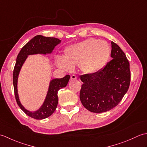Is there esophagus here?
<instances>
[{
    "label": "esophagus",
    "mask_w": 147,
    "mask_h": 147,
    "mask_svg": "<svg viewBox=\"0 0 147 147\" xmlns=\"http://www.w3.org/2000/svg\"><path fill=\"white\" fill-rule=\"evenodd\" d=\"M76 79H77V77L76 75H74V74H73V75L71 76V80H74Z\"/></svg>",
    "instance_id": "34e87169"
}]
</instances>
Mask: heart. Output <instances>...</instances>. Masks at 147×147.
I'll return each mask as SVG.
<instances>
[{"mask_svg": "<svg viewBox=\"0 0 147 147\" xmlns=\"http://www.w3.org/2000/svg\"><path fill=\"white\" fill-rule=\"evenodd\" d=\"M110 53V47L106 42L88 38L67 47L65 57H56V64L59 68L67 71L79 65L83 73L93 74L104 66Z\"/></svg>", "mask_w": 147, "mask_h": 147, "instance_id": "obj_1", "label": "heart"}]
</instances>
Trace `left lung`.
I'll use <instances>...</instances> for the list:
<instances>
[{
  "label": "left lung",
  "instance_id": "obj_1",
  "mask_svg": "<svg viewBox=\"0 0 147 147\" xmlns=\"http://www.w3.org/2000/svg\"><path fill=\"white\" fill-rule=\"evenodd\" d=\"M112 60L98 73L80 76L83 83L80 98L87 110L101 113L118 105L128 90L131 73L126 56L116 43L111 42Z\"/></svg>",
  "mask_w": 147,
  "mask_h": 147
}]
</instances>
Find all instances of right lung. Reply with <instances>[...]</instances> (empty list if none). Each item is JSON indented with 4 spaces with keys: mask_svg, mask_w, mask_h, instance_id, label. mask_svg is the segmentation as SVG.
Masks as SVG:
<instances>
[{
    "mask_svg": "<svg viewBox=\"0 0 147 147\" xmlns=\"http://www.w3.org/2000/svg\"><path fill=\"white\" fill-rule=\"evenodd\" d=\"M61 42V40L54 37H45L36 35L30 40L21 49L19 53L13 71V85L16 100L19 107L28 116L35 119H43L54 113L58 104V91L67 86L70 78L69 75H66L62 78H55L50 81L49 86L45 98L40 107L35 111H30L21 104L19 98L18 91V81L19 74L22 66L28 55L35 54H51L56 45Z\"/></svg>",
    "mask_w": 147,
    "mask_h": 147,
    "instance_id": "right-lung-1",
    "label": "right lung"
}]
</instances>
